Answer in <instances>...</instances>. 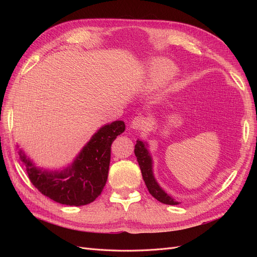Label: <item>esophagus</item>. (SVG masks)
Returning a JSON list of instances; mask_svg holds the SVG:
<instances>
[{"mask_svg": "<svg viewBox=\"0 0 257 257\" xmlns=\"http://www.w3.org/2000/svg\"><path fill=\"white\" fill-rule=\"evenodd\" d=\"M147 125V119L143 115H137L132 122V127L134 130H143Z\"/></svg>", "mask_w": 257, "mask_h": 257, "instance_id": "obj_1", "label": "esophagus"}]
</instances>
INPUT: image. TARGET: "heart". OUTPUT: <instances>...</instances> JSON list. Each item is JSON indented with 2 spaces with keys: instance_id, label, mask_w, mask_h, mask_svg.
<instances>
[{
  "instance_id": "1",
  "label": "heart",
  "mask_w": 257,
  "mask_h": 257,
  "mask_svg": "<svg viewBox=\"0 0 257 257\" xmlns=\"http://www.w3.org/2000/svg\"><path fill=\"white\" fill-rule=\"evenodd\" d=\"M176 66L170 61L165 59L157 60L151 67L152 81L155 83L164 82L168 80L176 73Z\"/></svg>"
}]
</instances>
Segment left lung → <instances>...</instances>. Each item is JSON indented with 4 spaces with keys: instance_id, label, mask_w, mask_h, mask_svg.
I'll list each match as a JSON object with an SVG mask.
<instances>
[{
    "instance_id": "left-lung-1",
    "label": "left lung",
    "mask_w": 257,
    "mask_h": 257,
    "mask_svg": "<svg viewBox=\"0 0 257 257\" xmlns=\"http://www.w3.org/2000/svg\"><path fill=\"white\" fill-rule=\"evenodd\" d=\"M135 155L138 161L139 167L142 170L144 181L147 185L148 191L151 195L159 201L166 205H178V201L170 197L168 194L163 191L160 185L155 181L152 174V161L149 153H148L145 144L141 141H137L135 145Z\"/></svg>"
}]
</instances>
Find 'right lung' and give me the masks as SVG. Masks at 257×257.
Wrapping results in <instances>:
<instances>
[{"instance_id":"add662e5","label":"right lung","mask_w":257,"mask_h":257,"mask_svg":"<svg viewBox=\"0 0 257 257\" xmlns=\"http://www.w3.org/2000/svg\"><path fill=\"white\" fill-rule=\"evenodd\" d=\"M125 124L114 121L93 135L74 164L60 174L43 173L19 151L32 184L45 196L67 206L92 203L102 193L107 181L111 145L123 133Z\"/></svg>"}]
</instances>
